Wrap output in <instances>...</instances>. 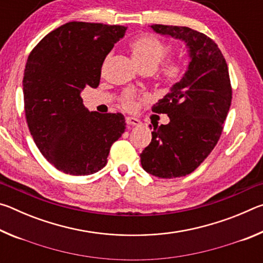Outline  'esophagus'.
Returning a JSON list of instances; mask_svg holds the SVG:
<instances>
[{"instance_id": "1", "label": "esophagus", "mask_w": 263, "mask_h": 263, "mask_svg": "<svg viewBox=\"0 0 263 263\" xmlns=\"http://www.w3.org/2000/svg\"><path fill=\"white\" fill-rule=\"evenodd\" d=\"M125 122H126L127 125H131V126H138V125H140V124H141L139 119H137L135 117H126Z\"/></svg>"}]
</instances>
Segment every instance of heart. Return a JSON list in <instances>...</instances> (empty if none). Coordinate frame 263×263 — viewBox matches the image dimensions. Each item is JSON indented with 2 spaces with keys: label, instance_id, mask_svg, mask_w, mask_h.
I'll return each mask as SVG.
<instances>
[{
  "label": "heart",
  "instance_id": "1",
  "mask_svg": "<svg viewBox=\"0 0 263 263\" xmlns=\"http://www.w3.org/2000/svg\"><path fill=\"white\" fill-rule=\"evenodd\" d=\"M130 50L133 60L141 70L154 72L162 60L172 51V45L162 42L153 34L146 33L133 39L130 43ZM183 65L179 60H171L159 70V79L167 86H174L183 77ZM124 108L131 109L135 104V95L126 92L122 99Z\"/></svg>",
  "mask_w": 263,
  "mask_h": 263
}]
</instances>
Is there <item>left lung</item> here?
Here are the masks:
<instances>
[{"label": "left lung", "instance_id": "8db88e82", "mask_svg": "<svg viewBox=\"0 0 263 263\" xmlns=\"http://www.w3.org/2000/svg\"><path fill=\"white\" fill-rule=\"evenodd\" d=\"M151 28L183 41L190 57L183 78L152 108L155 114H167L171 122L153 125L152 141L140 154L146 172L174 179L193 173L215 148L230 110L232 88L228 64L211 38L186 26Z\"/></svg>", "mask_w": 263, "mask_h": 263}]
</instances>
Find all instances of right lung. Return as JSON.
I'll list each match as a JSON object with an SVG mask.
<instances>
[{
    "label": "right lung",
    "mask_w": 263,
    "mask_h": 263,
    "mask_svg": "<svg viewBox=\"0 0 263 263\" xmlns=\"http://www.w3.org/2000/svg\"><path fill=\"white\" fill-rule=\"evenodd\" d=\"M127 28L69 22L46 34L26 61L24 110L31 136L48 162L65 174L101 171L125 131L122 114L83 105L81 91L100 84L101 68Z\"/></svg>",
    "instance_id": "obj_1"
}]
</instances>
